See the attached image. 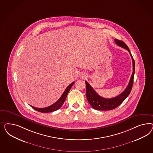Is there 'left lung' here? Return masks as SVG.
Returning <instances> with one entry per match:
<instances>
[{
    "instance_id": "1",
    "label": "left lung",
    "mask_w": 153,
    "mask_h": 153,
    "mask_svg": "<svg viewBox=\"0 0 153 153\" xmlns=\"http://www.w3.org/2000/svg\"><path fill=\"white\" fill-rule=\"evenodd\" d=\"M114 41L118 46H120L123 48H125L129 51L130 56H131L132 60L133 72L131 75L128 85L127 87L126 88L125 90L116 97L110 98V99L104 98L99 95L97 93H96V91L94 90V88L90 86V85L87 81H85L86 97L88 102L94 109L99 110V111H109L111 109H114L117 107H118L122 103V102L125 100L126 98L129 95L134 83L135 63H134V59L132 56V54L130 53V49L124 42L121 40H119L117 39H114Z\"/></svg>"
}]
</instances>
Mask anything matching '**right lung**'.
Instances as JSON below:
<instances>
[{
    "label": "right lung",
    "mask_w": 153,
    "mask_h": 153,
    "mask_svg": "<svg viewBox=\"0 0 153 153\" xmlns=\"http://www.w3.org/2000/svg\"><path fill=\"white\" fill-rule=\"evenodd\" d=\"M74 82H73L72 83H71L70 85L65 88V90L60 97V98L53 104L49 107H46V108H36V107H33L30 105L31 107L33 108V109L39 111V112H42V113H48V112H51V111H56V110L59 109L60 107L62 106L65 100V99L67 97V96L68 95V93L70 91V89L74 84Z\"/></svg>",
    "instance_id": "obj_1"
}]
</instances>
